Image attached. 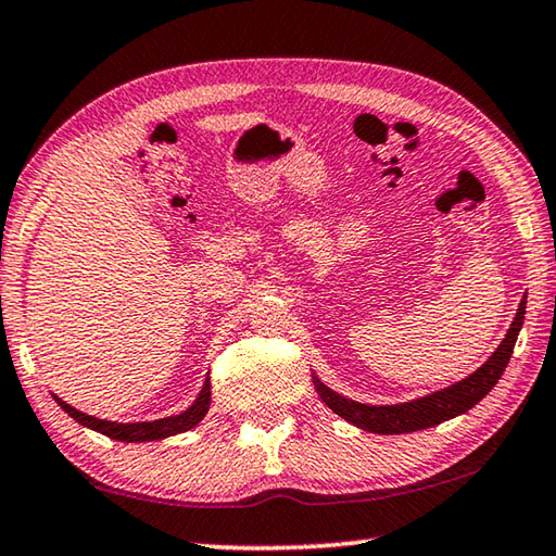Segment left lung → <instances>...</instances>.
<instances>
[{"instance_id": "obj_1", "label": "left lung", "mask_w": 556, "mask_h": 556, "mask_svg": "<svg viewBox=\"0 0 556 556\" xmlns=\"http://www.w3.org/2000/svg\"><path fill=\"white\" fill-rule=\"evenodd\" d=\"M525 306L527 296H522L520 306H517V314L510 328H507L503 343L495 348V353L488 357L481 368L470 372L468 378L448 384L444 390L425 394V397L407 400L400 404H363L333 392L326 382H321L316 372H312L314 388L318 392V397L326 402V407H331L338 417H343L348 425H353L357 429L372 431V434H409V431L437 427L441 421H448L458 417V414L473 409L476 404L495 388L507 368V363H510L515 341L525 324Z\"/></svg>"}]
</instances>
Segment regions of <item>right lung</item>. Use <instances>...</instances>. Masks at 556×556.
<instances>
[{
    "mask_svg": "<svg viewBox=\"0 0 556 556\" xmlns=\"http://www.w3.org/2000/svg\"><path fill=\"white\" fill-rule=\"evenodd\" d=\"M53 400L59 402V407L68 414V417L78 421V425L88 427L92 431H100V434H105L115 441H125V444H142V441H159L166 437L184 434V431L199 427L211 407V378L203 380V388L199 392V397L191 402V407H186L181 414H172V417L154 419V421H108L71 407V404L63 402L59 394H53Z\"/></svg>",
    "mask_w": 556,
    "mask_h": 556,
    "instance_id": "obj_1",
    "label": "right lung"
}]
</instances>
